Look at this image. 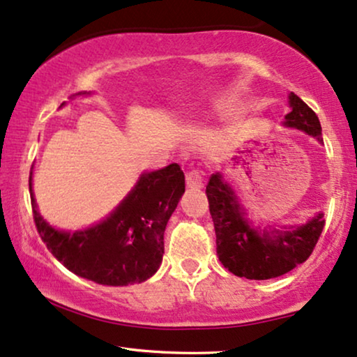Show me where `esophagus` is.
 I'll return each mask as SVG.
<instances>
[{
    "label": "esophagus",
    "mask_w": 357,
    "mask_h": 357,
    "mask_svg": "<svg viewBox=\"0 0 357 357\" xmlns=\"http://www.w3.org/2000/svg\"><path fill=\"white\" fill-rule=\"evenodd\" d=\"M186 186L189 189H201L204 184H202V171L194 168V169H189L186 173Z\"/></svg>",
    "instance_id": "1"
}]
</instances>
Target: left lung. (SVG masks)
Here are the masks:
<instances>
[{
  "mask_svg": "<svg viewBox=\"0 0 357 357\" xmlns=\"http://www.w3.org/2000/svg\"><path fill=\"white\" fill-rule=\"evenodd\" d=\"M289 102L292 111L286 116V126L323 142L317 114L297 94L291 93ZM206 194L215 227L218 259L238 278L264 281L289 273L308 259L325 227V217L318 213L305 225L261 234L245 220L234 191L220 174L211 176Z\"/></svg>",
  "mask_w": 357,
  "mask_h": 357,
  "instance_id": "1",
  "label": "left lung"
}]
</instances>
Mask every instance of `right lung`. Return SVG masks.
Masks as SVG:
<instances>
[{
  "mask_svg": "<svg viewBox=\"0 0 357 357\" xmlns=\"http://www.w3.org/2000/svg\"><path fill=\"white\" fill-rule=\"evenodd\" d=\"M184 188V173L173 163L142 174L126 201L88 230L70 234L52 228L31 194L32 215L42 241L66 269L104 286H129L146 281L160 268L166 223Z\"/></svg>",
  "mask_w": 357,
  "mask_h": 357,
  "instance_id": "add662e5",
  "label": "right lung"
}]
</instances>
